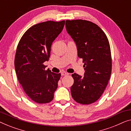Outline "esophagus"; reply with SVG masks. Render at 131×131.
<instances>
[{
  "instance_id": "esophagus-1",
  "label": "esophagus",
  "mask_w": 131,
  "mask_h": 131,
  "mask_svg": "<svg viewBox=\"0 0 131 131\" xmlns=\"http://www.w3.org/2000/svg\"><path fill=\"white\" fill-rule=\"evenodd\" d=\"M61 75H62V76H65V75H69V73L66 72H62L61 73Z\"/></svg>"
}]
</instances>
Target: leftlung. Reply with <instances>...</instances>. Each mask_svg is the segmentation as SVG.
Instances as JSON below:
<instances>
[{
  "label": "left lung",
  "instance_id": "obj_1",
  "mask_svg": "<svg viewBox=\"0 0 131 131\" xmlns=\"http://www.w3.org/2000/svg\"><path fill=\"white\" fill-rule=\"evenodd\" d=\"M66 30L77 44L82 59L84 76L72 75V97L81 104L94 103L102 96L112 72V56L106 35L95 24L86 20H66Z\"/></svg>",
  "mask_w": 131,
  "mask_h": 131
}]
</instances>
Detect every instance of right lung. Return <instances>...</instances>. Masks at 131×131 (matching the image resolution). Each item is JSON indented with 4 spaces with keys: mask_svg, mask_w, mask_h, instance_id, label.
<instances>
[{
    "mask_svg": "<svg viewBox=\"0 0 131 131\" xmlns=\"http://www.w3.org/2000/svg\"><path fill=\"white\" fill-rule=\"evenodd\" d=\"M65 21H48L33 25L20 39L15 57L18 81L29 99L38 104L51 102L61 74L46 70L53 42L62 32Z\"/></svg>",
    "mask_w": 131,
    "mask_h": 131,
    "instance_id": "right-lung-1",
    "label": "right lung"
}]
</instances>
